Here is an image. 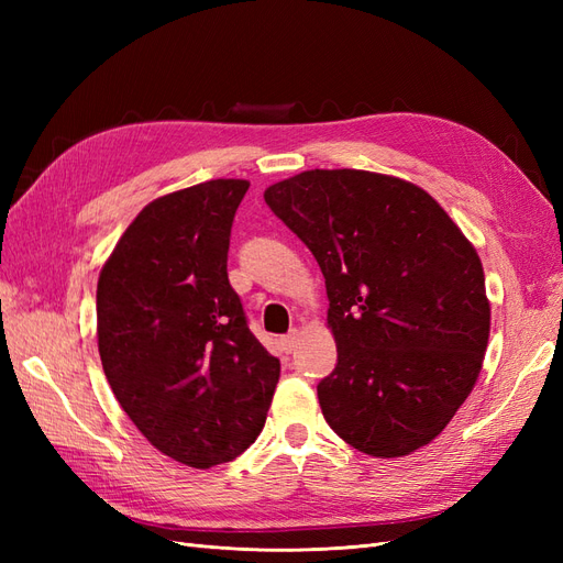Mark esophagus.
<instances>
[{
	"instance_id": "1",
	"label": "esophagus",
	"mask_w": 563,
	"mask_h": 563,
	"mask_svg": "<svg viewBox=\"0 0 563 563\" xmlns=\"http://www.w3.org/2000/svg\"><path fill=\"white\" fill-rule=\"evenodd\" d=\"M296 331H291V333H286V335H282L279 338V347L288 354V352H294V347H296Z\"/></svg>"
}]
</instances>
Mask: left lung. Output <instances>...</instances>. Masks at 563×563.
Listing matches in <instances>:
<instances>
[{"label": "left lung", "instance_id": "1", "mask_svg": "<svg viewBox=\"0 0 563 563\" xmlns=\"http://www.w3.org/2000/svg\"><path fill=\"white\" fill-rule=\"evenodd\" d=\"M265 201L327 279L338 364L317 397L331 430L376 457L430 444L488 345L474 246L428 192L383 174L314 168L267 187Z\"/></svg>", "mask_w": 563, "mask_h": 563}]
</instances>
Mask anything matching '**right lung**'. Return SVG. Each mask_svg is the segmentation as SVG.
Segmentation results:
<instances>
[{"label": "right lung", "instance_id": "1", "mask_svg": "<svg viewBox=\"0 0 563 563\" xmlns=\"http://www.w3.org/2000/svg\"><path fill=\"white\" fill-rule=\"evenodd\" d=\"M246 190L218 178L147 203L98 277V352L119 406L152 446L197 470L253 444L279 383L228 279Z\"/></svg>", "mask_w": 563, "mask_h": 563}]
</instances>
